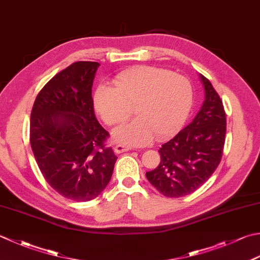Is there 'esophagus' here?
Here are the masks:
<instances>
[{
    "label": "esophagus",
    "instance_id": "1",
    "mask_svg": "<svg viewBox=\"0 0 260 260\" xmlns=\"http://www.w3.org/2000/svg\"><path fill=\"white\" fill-rule=\"evenodd\" d=\"M131 150H132V147H129V146H126V145H121V144L115 145V147H114L115 153H117V154H119V153H124V152L131 151Z\"/></svg>",
    "mask_w": 260,
    "mask_h": 260
}]
</instances>
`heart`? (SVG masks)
I'll return each mask as SVG.
<instances>
[{
    "label": "heart",
    "instance_id": "1",
    "mask_svg": "<svg viewBox=\"0 0 260 260\" xmlns=\"http://www.w3.org/2000/svg\"><path fill=\"white\" fill-rule=\"evenodd\" d=\"M114 83L115 88L103 83L95 89L93 105L110 126L123 123L134 107L136 118L113 133L114 140L124 145H146L154 135L157 140L167 139L180 129L191 110V83L169 70L135 66L117 74Z\"/></svg>",
    "mask_w": 260,
    "mask_h": 260
}]
</instances>
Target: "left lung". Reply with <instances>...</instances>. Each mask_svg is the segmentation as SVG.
<instances>
[{
	"instance_id": "8db88e82",
	"label": "left lung",
	"mask_w": 260,
	"mask_h": 260,
	"mask_svg": "<svg viewBox=\"0 0 260 260\" xmlns=\"http://www.w3.org/2000/svg\"><path fill=\"white\" fill-rule=\"evenodd\" d=\"M205 99L189 125L160 147L161 161L146 178L162 195L182 197L198 189L220 165L226 118L220 95L200 74Z\"/></svg>"
}]
</instances>
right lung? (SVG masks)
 Instances as JSON below:
<instances>
[{
	"instance_id": "1",
	"label": "right lung",
	"mask_w": 260,
	"mask_h": 260,
	"mask_svg": "<svg viewBox=\"0 0 260 260\" xmlns=\"http://www.w3.org/2000/svg\"><path fill=\"white\" fill-rule=\"evenodd\" d=\"M96 62H76L49 80L30 117V144L46 181L62 196L88 202L113 175L117 156L105 147L108 132L96 120L92 84Z\"/></svg>"
}]
</instances>
